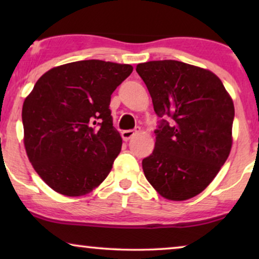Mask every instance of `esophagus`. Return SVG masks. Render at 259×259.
Masks as SVG:
<instances>
[{
    "instance_id": "esophagus-1",
    "label": "esophagus",
    "mask_w": 259,
    "mask_h": 259,
    "mask_svg": "<svg viewBox=\"0 0 259 259\" xmlns=\"http://www.w3.org/2000/svg\"><path fill=\"white\" fill-rule=\"evenodd\" d=\"M140 128L139 127H137L136 130H127V131H123V132L121 133V137L123 140H130L131 138H133L134 136H136L137 133H139Z\"/></svg>"
}]
</instances>
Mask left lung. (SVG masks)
<instances>
[{
	"mask_svg": "<svg viewBox=\"0 0 259 259\" xmlns=\"http://www.w3.org/2000/svg\"><path fill=\"white\" fill-rule=\"evenodd\" d=\"M137 73L160 118L154 150L143 160L145 177L166 199H190L206 189L229 157L232 99L217 75L189 63L148 61Z\"/></svg>",
	"mask_w": 259,
	"mask_h": 259,
	"instance_id": "1",
	"label": "left lung"
}]
</instances>
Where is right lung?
I'll return each mask as SVG.
<instances>
[{
  "instance_id": "add662e5",
  "label": "right lung",
  "mask_w": 259,
  "mask_h": 259,
  "mask_svg": "<svg viewBox=\"0 0 259 259\" xmlns=\"http://www.w3.org/2000/svg\"><path fill=\"white\" fill-rule=\"evenodd\" d=\"M133 67L82 60L45 73L22 108L24 146L42 180L56 192L83 196L100 185L121 151L111 95Z\"/></svg>"
}]
</instances>
